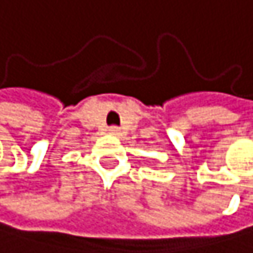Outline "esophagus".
Returning a JSON list of instances; mask_svg holds the SVG:
<instances>
[{
	"label": "esophagus",
	"instance_id": "obj_1",
	"mask_svg": "<svg viewBox=\"0 0 253 253\" xmlns=\"http://www.w3.org/2000/svg\"><path fill=\"white\" fill-rule=\"evenodd\" d=\"M110 133H118V127H110Z\"/></svg>",
	"mask_w": 253,
	"mask_h": 253
}]
</instances>
